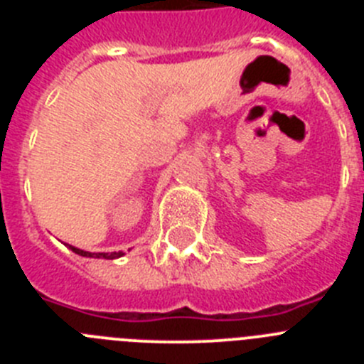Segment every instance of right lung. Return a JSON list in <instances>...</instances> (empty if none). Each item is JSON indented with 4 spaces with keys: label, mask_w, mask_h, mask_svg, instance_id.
Instances as JSON below:
<instances>
[{
    "label": "right lung",
    "mask_w": 364,
    "mask_h": 364,
    "mask_svg": "<svg viewBox=\"0 0 364 364\" xmlns=\"http://www.w3.org/2000/svg\"><path fill=\"white\" fill-rule=\"evenodd\" d=\"M70 250H73L74 253H78V255L82 257H95V259H118V257H122L124 253L122 252H112V253H91V252H83V250H78V247L74 246H69Z\"/></svg>",
    "instance_id": "right-lung-1"
}]
</instances>
